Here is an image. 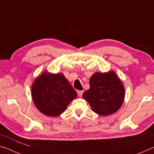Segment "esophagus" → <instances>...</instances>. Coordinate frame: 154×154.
I'll use <instances>...</instances> for the list:
<instances>
[{
	"instance_id": "obj_1",
	"label": "esophagus",
	"mask_w": 154,
	"mask_h": 154,
	"mask_svg": "<svg viewBox=\"0 0 154 154\" xmlns=\"http://www.w3.org/2000/svg\"><path fill=\"white\" fill-rule=\"evenodd\" d=\"M77 92L78 96H82V94H83V90H78Z\"/></svg>"
}]
</instances>
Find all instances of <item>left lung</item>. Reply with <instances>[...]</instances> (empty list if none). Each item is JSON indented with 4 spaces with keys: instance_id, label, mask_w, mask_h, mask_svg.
I'll list each match as a JSON object with an SVG mask.
<instances>
[{
    "instance_id": "left-lung-1",
    "label": "left lung",
    "mask_w": 154,
    "mask_h": 154,
    "mask_svg": "<svg viewBox=\"0 0 154 154\" xmlns=\"http://www.w3.org/2000/svg\"><path fill=\"white\" fill-rule=\"evenodd\" d=\"M90 89L83 94L95 113L109 116L120 108L124 102L125 90L121 81L113 71L96 72L90 79Z\"/></svg>"
}]
</instances>
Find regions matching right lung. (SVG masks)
<instances>
[{
    "instance_id": "1",
    "label": "right lung",
    "mask_w": 154,
    "mask_h": 154,
    "mask_svg": "<svg viewBox=\"0 0 154 154\" xmlns=\"http://www.w3.org/2000/svg\"><path fill=\"white\" fill-rule=\"evenodd\" d=\"M32 96L36 108L53 117L63 113L77 94L63 74L45 72L33 83Z\"/></svg>"
}]
</instances>
